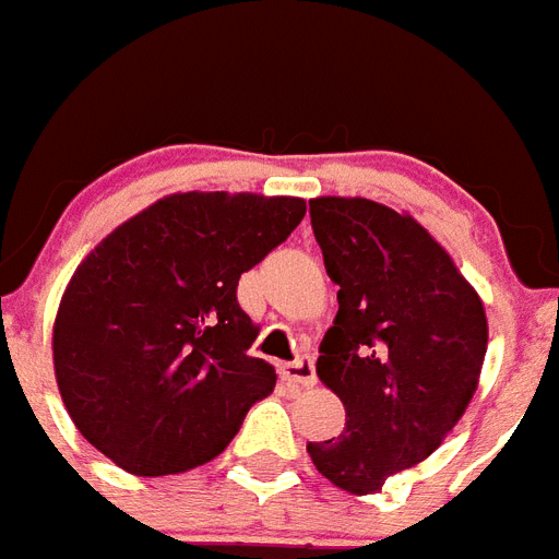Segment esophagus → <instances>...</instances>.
<instances>
[{
	"mask_svg": "<svg viewBox=\"0 0 559 559\" xmlns=\"http://www.w3.org/2000/svg\"><path fill=\"white\" fill-rule=\"evenodd\" d=\"M281 378L289 383H295V386H316V381H318L316 364H312V358H309V355H301V358L289 360V364H284V367H281Z\"/></svg>",
	"mask_w": 559,
	"mask_h": 559,
	"instance_id": "34e87169",
	"label": "esophagus"
}]
</instances>
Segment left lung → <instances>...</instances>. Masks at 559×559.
<instances>
[{"label": "left lung", "mask_w": 559, "mask_h": 559, "mask_svg": "<svg viewBox=\"0 0 559 559\" xmlns=\"http://www.w3.org/2000/svg\"><path fill=\"white\" fill-rule=\"evenodd\" d=\"M309 218L341 287L318 378L344 401L346 426L307 452L337 489L369 495L426 461L461 420L489 326L475 287L412 215L323 195Z\"/></svg>", "instance_id": "obj_1"}]
</instances>
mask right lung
<instances>
[{
    "mask_svg": "<svg viewBox=\"0 0 559 559\" xmlns=\"http://www.w3.org/2000/svg\"><path fill=\"white\" fill-rule=\"evenodd\" d=\"M307 201L176 192L112 229L73 272L53 326L56 383L87 443L133 475L213 461L275 369L238 304L241 272L289 238Z\"/></svg>",
    "mask_w": 559,
    "mask_h": 559,
    "instance_id": "right-lung-1",
    "label": "right lung"
}]
</instances>
